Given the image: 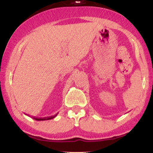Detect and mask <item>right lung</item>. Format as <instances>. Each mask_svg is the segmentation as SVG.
Masks as SVG:
<instances>
[{
  "label": "right lung",
  "mask_w": 153,
  "mask_h": 153,
  "mask_svg": "<svg viewBox=\"0 0 153 153\" xmlns=\"http://www.w3.org/2000/svg\"><path fill=\"white\" fill-rule=\"evenodd\" d=\"M57 115V114H56L55 115H54V116H51V117H45V118H36V117H32L33 120H36V121H45V120H52V119H53V118H55L56 116Z\"/></svg>",
  "instance_id": "add662e5"
}]
</instances>
